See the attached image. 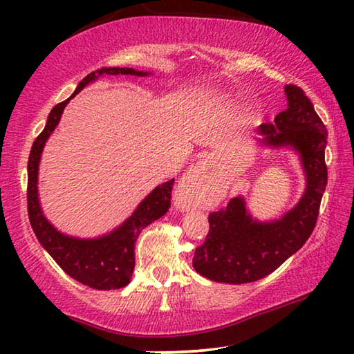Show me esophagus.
Masks as SVG:
<instances>
[{
	"instance_id": "obj_1",
	"label": "esophagus",
	"mask_w": 354,
	"mask_h": 354,
	"mask_svg": "<svg viewBox=\"0 0 354 354\" xmlns=\"http://www.w3.org/2000/svg\"><path fill=\"white\" fill-rule=\"evenodd\" d=\"M205 170H206V164L198 162L192 165L187 170V173L183 176L181 183H179L176 189V205L179 209H187L189 206L195 205V201L198 200Z\"/></svg>"
}]
</instances>
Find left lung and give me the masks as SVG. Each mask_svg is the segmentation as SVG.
<instances>
[{
  "instance_id": "1",
  "label": "left lung",
  "mask_w": 354,
  "mask_h": 354,
  "mask_svg": "<svg viewBox=\"0 0 354 354\" xmlns=\"http://www.w3.org/2000/svg\"><path fill=\"white\" fill-rule=\"evenodd\" d=\"M284 92L287 109L273 123L257 128V143L293 149L306 176V189L290 211L272 221L251 217L242 196L209 215L206 241L195 250L192 263L196 273L215 283L245 284L267 277L297 253L314 231L328 183V131L301 88L289 84Z\"/></svg>"
}]
</instances>
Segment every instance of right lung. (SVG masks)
I'll use <instances>...</instances> for the list:
<instances>
[{"label": "right lung", "mask_w": 354, "mask_h": 354, "mask_svg": "<svg viewBox=\"0 0 354 354\" xmlns=\"http://www.w3.org/2000/svg\"><path fill=\"white\" fill-rule=\"evenodd\" d=\"M106 75L149 76L151 73L128 67H103L88 73L77 84L76 91L71 93L70 98L53 107L44 131L32 143L28 160V215L35 237L39 239L41 247L50 253L57 266L68 277L80 281L84 286L98 290L122 289L129 283L136 266L134 248L137 237H139L143 227L151 225L154 220L160 218L169 211L171 185L175 181V178H173L153 189V192H149V195L142 200L136 211L122 225L100 237L81 239L64 234L45 217L40 206L37 187L39 165L45 143L50 139L53 131L56 129L65 106L70 103V100L75 98V95L80 93L88 84Z\"/></svg>", "instance_id": "1"}]
</instances>
